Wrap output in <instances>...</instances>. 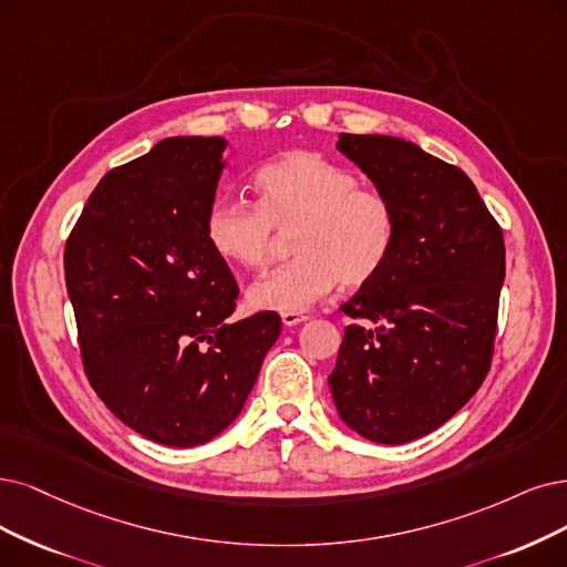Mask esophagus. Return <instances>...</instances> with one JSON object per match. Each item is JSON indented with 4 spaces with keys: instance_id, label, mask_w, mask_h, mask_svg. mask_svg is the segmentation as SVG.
<instances>
[{
    "instance_id": "34e87169",
    "label": "esophagus",
    "mask_w": 567,
    "mask_h": 567,
    "mask_svg": "<svg viewBox=\"0 0 567 567\" xmlns=\"http://www.w3.org/2000/svg\"><path fill=\"white\" fill-rule=\"evenodd\" d=\"M306 320H308L306 312H282L285 327H295V324H301V322H306Z\"/></svg>"
}]
</instances>
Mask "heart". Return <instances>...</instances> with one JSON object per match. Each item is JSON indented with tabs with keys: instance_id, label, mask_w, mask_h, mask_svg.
<instances>
[{
	"instance_id": "b5f03b06",
	"label": "heart",
	"mask_w": 567,
	"mask_h": 567,
	"mask_svg": "<svg viewBox=\"0 0 567 567\" xmlns=\"http://www.w3.org/2000/svg\"><path fill=\"white\" fill-rule=\"evenodd\" d=\"M257 205L219 198L207 209L205 238L240 268H261L276 230L291 234L297 259L247 289L257 310L299 312L337 287H362L388 264L396 209L379 188L358 186L348 167L312 152H287L255 175Z\"/></svg>"
}]
</instances>
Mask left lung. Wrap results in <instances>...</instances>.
<instances>
[{
	"instance_id": "obj_1",
	"label": "left lung",
	"mask_w": 567,
	"mask_h": 567,
	"mask_svg": "<svg viewBox=\"0 0 567 567\" xmlns=\"http://www.w3.org/2000/svg\"><path fill=\"white\" fill-rule=\"evenodd\" d=\"M337 150L396 209L388 264L343 312L329 388L339 417L375 444H406L444 425L491 369L505 240L472 179L390 135H339Z\"/></svg>"
}]
</instances>
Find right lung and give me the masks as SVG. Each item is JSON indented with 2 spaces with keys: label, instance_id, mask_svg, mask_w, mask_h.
Instances as JSON below:
<instances>
[{
  "label": "right lung",
  "instance_id": "add662e5",
  "mask_svg": "<svg viewBox=\"0 0 567 567\" xmlns=\"http://www.w3.org/2000/svg\"><path fill=\"white\" fill-rule=\"evenodd\" d=\"M224 137H167L100 179L65 247L81 360L100 400L156 444L213 442L240 415L278 312L230 322L238 287L205 238Z\"/></svg>",
  "mask_w": 567,
  "mask_h": 567
}]
</instances>
